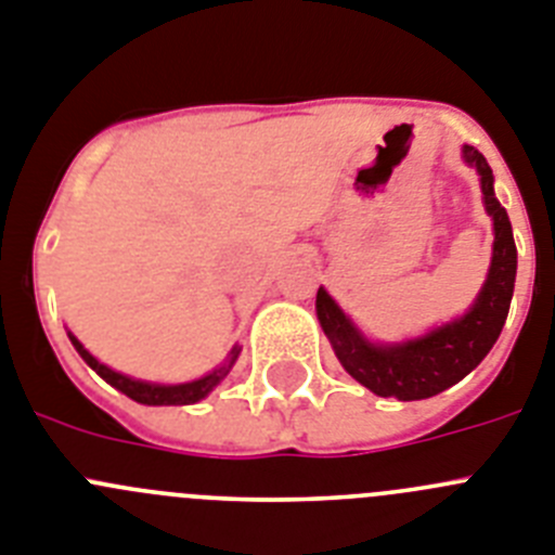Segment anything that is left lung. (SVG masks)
I'll return each instance as SVG.
<instances>
[{
    "mask_svg": "<svg viewBox=\"0 0 555 555\" xmlns=\"http://www.w3.org/2000/svg\"><path fill=\"white\" fill-rule=\"evenodd\" d=\"M462 159L476 168L481 179L483 209L492 218V232H495L487 279L467 312L442 326H434L421 337H409L401 343H373L326 289H318L314 298V312L323 334L332 343L334 357L346 367L348 376L382 398L423 401L439 396L442 389L453 387L467 373L476 371L481 359L492 351L506 323L508 304L514 296V276H517L512 221L495 198V177L487 157L476 146L464 143Z\"/></svg>",
    "mask_w": 555,
    "mask_h": 555,
    "instance_id": "obj_1",
    "label": "left lung"
}]
</instances>
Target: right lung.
Returning <instances> with one entry per match:
<instances>
[{
    "mask_svg": "<svg viewBox=\"0 0 555 555\" xmlns=\"http://www.w3.org/2000/svg\"><path fill=\"white\" fill-rule=\"evenodd\" d=\"M68 339H72V346L77 348L79 357L88 362V367H91V371H96L99 376L109 384V387H116L118 392H124V396L132 398V401H138V403H146V406H191V403H198L202 398H207L209 392H212V389L223 382V378L229 376V371H232L234 362H237V357H241V346L234 343L232 351L227 353V359L218 364L216 371H209L207 376L193 378V382H182V384H157V382H143V378L124 376V373H118V371H113V367H107V364H102L91 351H88V348L82 346V343H79L77 337H74L72 332H68Z\"/></svg>",
    "mask_w": 555,
    "mask_h": 555,
    "instance_id": "add662e5",
    "label": "right lung"
}]
</instances>
